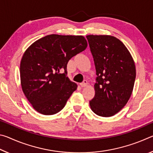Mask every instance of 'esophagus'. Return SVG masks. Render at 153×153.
Returning a JSON list of instances; mask_svg holds the SVG:
<instances>
[{
  "mask_svg": "<svg viewBox=\"0 0 153 153\" xmlns=\"http://www.w3.org/2000/svg\"><path fill=\"white\" fill-rule=\"evenodd\" d=\"M87 84H88V82L86 81V80H84V81H83V82L80 83V84H79L80 86H81V87H85V86H86Z\"/></svg>",
  "mask_w": 153,
  "mask_h": 153,
  "instance_id": "esophagus-1",
  "label": "esophagus"
}]
</instances>
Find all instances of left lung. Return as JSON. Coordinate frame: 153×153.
<instances>
[{"instance_id":"obj_1","label":"left lung","mask_w":153,"mask_h":153,"mask_svg":"<svg viewBox=\"0 0 153 153\" xmlns=\"http://www.w3.org/2000/svg\"><path fill=\"white\" fill-rule=\"evenodd\" d=\"M86 38L97 76L90 108L98 115L111 117L122 109L131 97L136 79L135 63L128 48L117 38L108 35Z\"/></svg>"}]
</instances>
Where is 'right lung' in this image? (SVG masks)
Instances as JSON below:
<instances>
[{"label": "right lung", "instance_id": "right-lung-1", "mask_svg": "<svg viewBox=\"0 0 153 153\" xmlns=\"http://www.w3.org/2000/svg\"><path fill=\"white\" fill-rule=\"evenodd\" d=\"M87 46L82 36L51 34L25 51L20 63L21 85L37 112L49 115L63 109L77 87L67 77V63Z\"/></svg>", "mask_w": 153, "mask_h": 153}]
</instances>
